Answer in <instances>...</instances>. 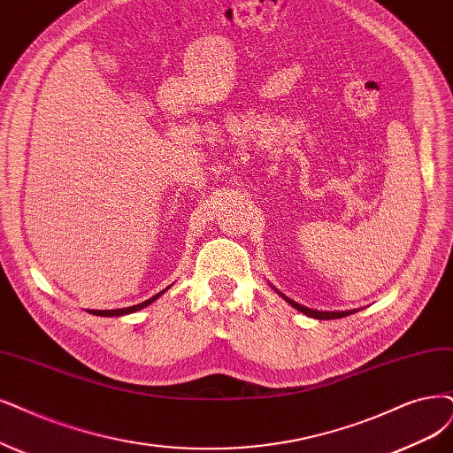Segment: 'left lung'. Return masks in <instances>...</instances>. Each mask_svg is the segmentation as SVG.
Here are the masks:
<instances>
[{
    "instance_id": "8db88e82",
    "label": "left lung",
    "mask_w": 453,
    "mask_h": 453,
    "mask_svg": "<svg viewBox=\"0 0 453 453\" xmlns=\"http://www.w3.org/2000/svg\"><path fill=\"white\" fill-rule=\"evenodd\" d=\"M274 291H276L278 295H281L278 289H274ZM281 298H286L288 303H289L295 310L303 311V313L308 315V317H313V319H340V317H345V315H349V313H353V311H317V310H310V308H306V306H303V304L295 303V300L288 298L286 295H281Z\"/></svg>"
}]
</instances>
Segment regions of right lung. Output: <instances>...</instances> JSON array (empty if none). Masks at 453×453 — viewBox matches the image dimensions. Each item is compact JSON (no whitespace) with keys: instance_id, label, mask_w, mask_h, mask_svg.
Instances as JSON below:
<instances>
[{"instance_id":"right-lung-1","label":"right lung","mask_w":453,"mask_h":453,"mask_svg":"<svg viewBox=\"0 0 453 453\" xmlns=\"http://www.w3.org/2000/svg\"><path fill=\"white\" fill-rule=\"evenodd\" d=\"M172 286H167L164 291H160L158 295H155V296H150L149 300H145V303H142V304H136V306H130V308H121V310H91L89 313H93V315H103V317H119V315H127V313H134V311H138V310H142V308H145V306H149V304H153L155 300L160 296V295H164L167 289H170Z\"/></svg>"}]
</instances>
